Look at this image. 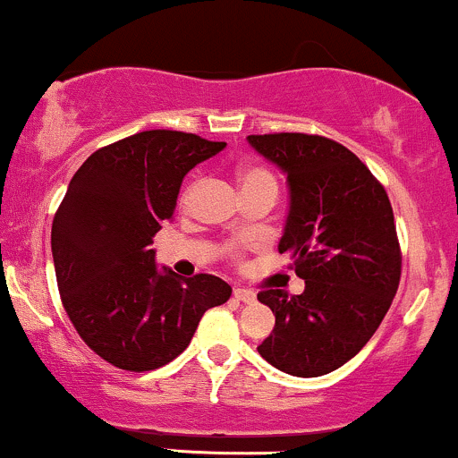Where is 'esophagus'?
<instances>
[{
    "instance_id": "obj_1",
    "label": "esophagus",
    "mask_w": 458,
    "mask_h": 458,
    "mask_svg": "<svg viewBox=\"0 0 458 458\" xmlns=\"http://www.w3.org/2000/svg\"><path fill=\"white\" fill-rule=\"evenodd\" d=\"M233 298L235 301H242V302H253L255 292L246 290V287H233Z\"/></svg>"
}]
</instances>
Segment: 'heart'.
Segmentation results:
<instances>
[{"label": "heart", "mask_w": 458, "mask_h": 458, "mask_svg": "<svg viewBox=\"0 0 458 458\" xmlns=\"http://www.w3.org/2000/svg\"><path fill=\"white\" fill-rule=\"evenodd\" d=\"M238 179H240V186H242V190L246 188H255V186H264V183H268V186H275V177L266 171V168H259V166H244L240 168L238 173ZM197 179H190V182L183 186L182 194H179V203L186 205L190 199H192L194 190H197ZM229 255L231 257H238V250H235V246H229Z\"/></svg>", "instance_id": "heart-1"}]
</instances>
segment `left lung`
<instances>
[{
    "instance_id": "1",
    "label": "left lung",
    "mask_w": 458,
    "mask_h": 458,
    "mask_svg": "<svg viewBox=\"0 0 458 458\" xmlns=\"http://www.w3.org/2000/svg\"><path fill=\"white\" fill-rule=\"evenodd\" d=\"M290 183V214L279 253L305 292L266 287L257 298L275 328L257 346L292 377H322L361 351L392 305L403 270L394 212L383 183L340 142L316 133L249 136Z\"/></svg>"
}]
</instances>
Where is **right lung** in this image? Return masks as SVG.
I'll use <instances>...</instances> for the list:
<instances>
[{"mask_svg": "<svg viewBox=\"0 0 458 458\" xmlns=\"http://www.w3.org/2000/svg\"><path fill=\"white\" fill-rule=\"evenodd\" d=\"M225 147L148 130L97 148L71 179L51 225L55 279L75 331L112 366H166L186 351L203 313L229 301L218 276L157 272L151 249L186 173Z\"/></svg>", "mask_w": 458, "mask_h": 458, "instance_id": "1", "label": "right lung"}]
</instances>
